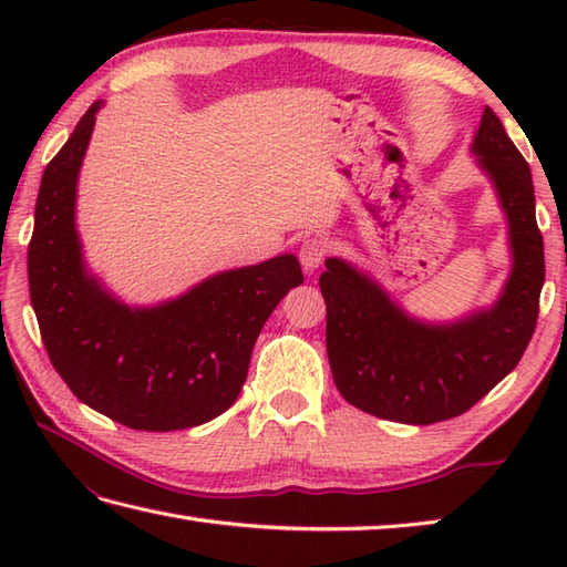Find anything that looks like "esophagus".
I'll use <instances>...</instances> for the list:
<instances>
[{
    "label": "esophagus",
    "mask_w": 567,
    "mask_h": 567,
    "mask_svg": "<svg viewBox=\"0 0 567 567\" xmlns=\"http://www.w3.org/2000/svg\"><path fill=\"white\" fill-rule=\"evenodd\" d=\"M329 252V246L327 240L319 238V236H307L302 244H299V262H302V268L307 272L317 270L319 265L323 262V258H327Z\"/></svg>",
    "instance_id": "esophagus-1"
}]
</instances>
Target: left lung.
Returning <instances> with one entry per match:
<instances>
[{
  "label": "left lung",
  "mask_w": 567,
  "mask_h": 567,
  "mask_svg": "<svg viewBox=\"0 0 567 567\" xmlns=\"http://www.w3.org/2000/svg\"><path fill=\"white\" fill-rule=\"evenodd\" d=\"M473 153L509 221L514 268L495 307L439 327L406 317L346 260L329 258L319 277L333 382L372 416L416 426L461 416L509 375L534 336L546 260L532 171L492 110Z\"/></svg>",
  "instance_id": "1"
}]
</instances>
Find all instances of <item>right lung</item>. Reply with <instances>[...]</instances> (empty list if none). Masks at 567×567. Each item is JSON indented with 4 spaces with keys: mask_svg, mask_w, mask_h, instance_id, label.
Masks as SVG:
<instances>
[{
    "mask_svg": "<svg viewBox=\"0 0 567 567\" xmlns=\"http://www.w3.org/2000/svg\"><path fill=\"white\" fill-rule=\"evenodd\" d=\"M94 102L45 165L29 244V292L58 375L94 412L138 431L199 426L244 388L262 323L305 282L295 256L219 272L161 307L131 309L87 275L75 185Z\"/></svg>",
    "mask_w": 567,
    "mask_h": 567,
    "instance_id": "obj_1",
    "label": "right lung"
}]
</instances>
